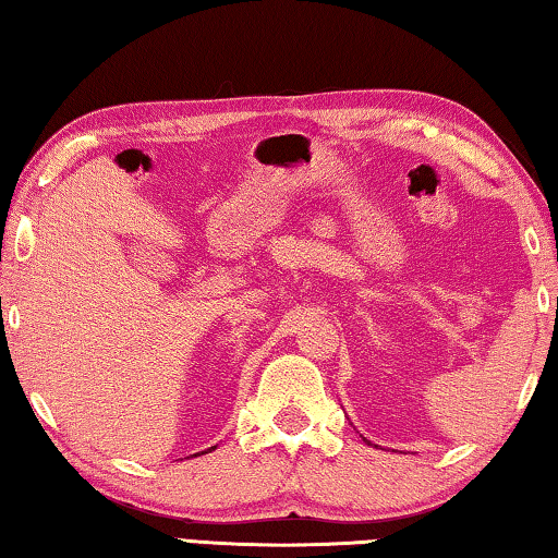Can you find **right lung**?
<instances>
[{
	"label": "right lung",
	"instance_id": "1",
	"mask_svg": "<svg viewBox=\"0 0 558 558\" xmlns=\"http://www.w3.org/2000/svg\"><path fill=\"white\" fill-rule=\"evenodd\" d=\"M211 450H216V446H214V448H209V450H204V452H211ZM204 452H196V456H204Z\"/></svg>",
	"mask_w": 558,
	"mask_h": 558
}]
</instances>
